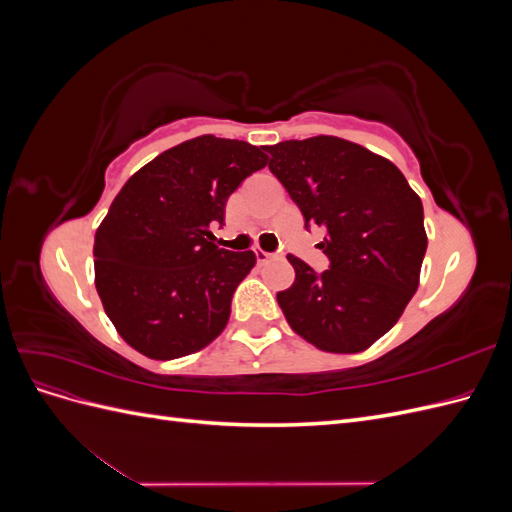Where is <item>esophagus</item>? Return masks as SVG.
<instances>
[{
    "mask_svg": "<svg viewBox=\"0 0 512 512\" xmlns=\"http://www.w3.org/2000/svg\"><path fill=\"white\" fill-rule=\"evenodd\" d=\"M254 256H256V260H258V265H265V262H269L271 258H275L277 254H273V252H265V250H260V247H256L254 250Z\"/></svg>",
    "mask_w": 512,
    "mask_h": 512,
    "instance_id": "esophagus-1",
    "label": "esophagus"
}]
</instances>
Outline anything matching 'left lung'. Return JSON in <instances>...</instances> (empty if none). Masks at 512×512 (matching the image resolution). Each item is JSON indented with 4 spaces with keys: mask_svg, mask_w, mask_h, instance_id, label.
Segmentation results:
<instances>
[{
    "mask_svg": "<svg viewBox=\"0 0 512 512\" xmlns=\"http://www.w3.org/2000/svg\"><path fill=\"white\" fill-rule=\"evenodd\" d=\"M267 151L305 226L327 230L318 245L329 258V269L316 273L290 254L294 284L277 292V303L309 344L361 352L393 327L418 288L427 250L421 198L393 162L344 138Z\"/></svg>",
    "mask_w": 512,
    "mask_h": 512,
    "instance_id": "left-lung-1",
    "label": "left lung"
}]
</instances>
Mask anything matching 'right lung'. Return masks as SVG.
<instances>
[{
    "label": "right lung",
    "mask_w": 512,
    "mask_h": 512,
    "mask_svg": "<svg viewBox=\"0 0 512 512\" xmlns=\"http://www.w3.org/2000/svg\"><path fill=\"white\" fill-rule=\"evenodd\" d=\"M267 153L211 134L160 153L128 179L96 230V288L119 335L149 359L192 354L218 337L252 250H220L211 226Z\"/></svg>",
    "instance_id": "obj_1"
}]
</instances>
